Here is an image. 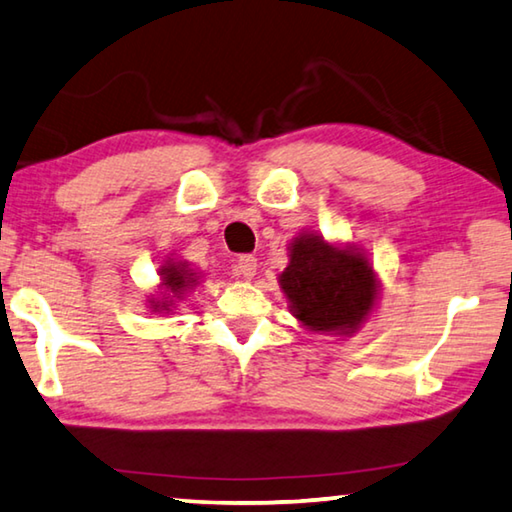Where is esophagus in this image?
Returning a JSON list of instances; mask_svg holds the SVG:
<instances>
[{
  "label": "esophagus",
  "instance_id": "esophagus-1",
  "mask_svg": "<svg viewBox=\"0 0 512 512\" xmlns=\"http://www.w3.org/2000/svg\"><path fill=\"white\" fill-rule=\"evenodd\" d=\"M236 274L238 276H242V279H251V276L256 274V258L254 256H249V254H245V256H238V261H236Z\"/></svg>",
  "mask_w": 512,
  "mask_h": 512
}]
</instances>
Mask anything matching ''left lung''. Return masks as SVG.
Returning a JSON list of instances; mask_svg holds the SVG:
<instances>
[{"label": "left lung", "instance_id": "1", "mask_svg": "<svg viewBox=\"0 0 512 512\" xmlns=\"http://www.w3.org/2000/svg\"><path fill=\"white\" fill-rule=\"evenodd\" d=\"M281 288L292 313L313 331L354 333L376 297L372 265L358 251L326 245L320 236L292 242Z\"/></svg>", "mask_w": 512, "mask_h": 512}]
</instances>
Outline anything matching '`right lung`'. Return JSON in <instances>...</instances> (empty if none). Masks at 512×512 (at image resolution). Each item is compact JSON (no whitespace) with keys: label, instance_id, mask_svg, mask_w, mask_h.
I'll use <instances>...</instances> for the list:
<instances>
[{"label":"right lung","instance_id":"obj_1","mask_svg":"<svg viewBox=\"0 0 512 512\" xmlns=\"http://www.w3.org/2000/svg\"><path fill=\"white\" fill-rule=\"evenodd\" d=\"M161 276H163V286L170 288L172 292H181L183 288L190 286V283H195V279H192L195 274L186 270V265H183V263H179V265L167 263L161 270ZM152 304H154V301H152ZM167 306H170V304H161V301H156L154 308H167Z\"/></svg>","mask_w":512,"mask_h":512}]
</instances>
